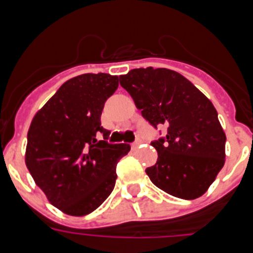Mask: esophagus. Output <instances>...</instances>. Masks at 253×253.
Returning a JSON list of instances; mask_svg holds the SVG:
<instances>
[{
    "label": "esophagus",
    "mask_w": 253,
    "mask_h": 253,
    "mask_svg": "<svg viewBox=\"0 0 253 253\" xmlns=\"http://www.w3.org/2000/svg\"><path fill=\"white\" fill-rule=\"evenodd\" d=\"M140 143H142V142H140V140H135V142H134V143H131V148H133V149L138 148V147L140 146Z\"/></svg>",
    "instance_id": "esophagus-1"
}]
</instances>
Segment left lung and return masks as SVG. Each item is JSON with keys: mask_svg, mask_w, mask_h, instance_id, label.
Wrapping results in <instances>:
<instances>
[{"mask_svg": "<svg viewBox=\"0 0 253 253\" xmlns=\"http://www.w3.org/2000/svg\"><path fill=\"white\" fill-rule=\"evenodd\" d=\"M143 118L166 137L152 142L158 158L146 169L157 187L176 198L204 195L225 162V133L207 96L180 73L167 68H135L120 76Z\"/></svg>", "mask_w": 253, "mask_h": 253, "instance_id": "1", "label": "left lung"}]
</instances>
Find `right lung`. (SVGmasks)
I'll return each instance as SVG.
<instances>
[{
  "instance_id": "obj_1",
  "label": "right lung",
  "mask_w": 253,
  "mask_h": 253,
  "mask_svg": "<svg viewBox=\"0 0 253 253\" xmlns=\"http://www.w3.org/2000/svg\"><path fill=\"white\" fill-rule=\"evenodd\" d=\"M119 86L118 76L84 73L59 87L31 120L25 163L35 184L63 213L84 216L114 190L116 163L129 144H107L104 104Z\"/></svg>"
}]
</instances>
